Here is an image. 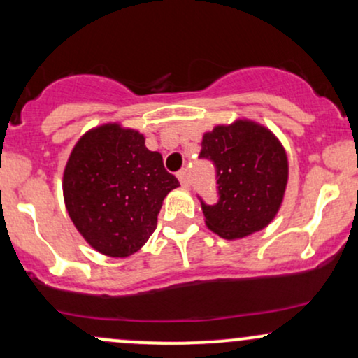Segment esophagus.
I'll return each instance as SVG.
<instances>
[{
	"instance_id": "obj_1",
	"label": "esophagus",
	"mask_w": 358,
	"mask_h": 358,
	"mask_svg": "<svg viewBox=\"0 0 358 358\" xmlns=\"http://www.w3.org/2000/svg\"><path fill=\"white\" fill-rule=\"evenodd\" d=\"M176 176H178V180H180V183H182V187H183V188H187V187H188V180H187V171H185V170H182V171H178V173H176Z\"/></svg>"
}]
</instances>
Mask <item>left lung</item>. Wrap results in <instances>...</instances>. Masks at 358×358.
<instances>
[{
  "instance_id": "8db88e82",
  "label": "left lung",
  "mask_w": 358,
  "mask_h": 358,
  "mask_svg": "<svg viewBox=\"0 0 358 358\" xmlns=\"http://www.w3.org/2000/svg\"><path fill=\"white\" fill-rule=\"evenodd\" d=\"M202 158L217 166L219 203L205 205V225L236 241L266 229L281 208L289 165L282 143L269 127L236 119L203 133Z\"/></svg>"
}]
</instances>
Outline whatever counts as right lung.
<instances>
[{
	"label": "right lung",
	"instance_id": "obj_1",
	"mask_svg": "<svg viewBox=\"0 0 358 358\" xmlns=\"http://www.w3.org/2000/svg\"><path fill=\"white\" fill-rule=\"evenodd\" d=\"M180 183L145 134L119 122L90 127L69 155L62 178L72 224L92 249L129 257L155 232L165 196Z\"/></svg>",
	"mask_w": 358,
	"mask_h": 358
}]
</instances>
